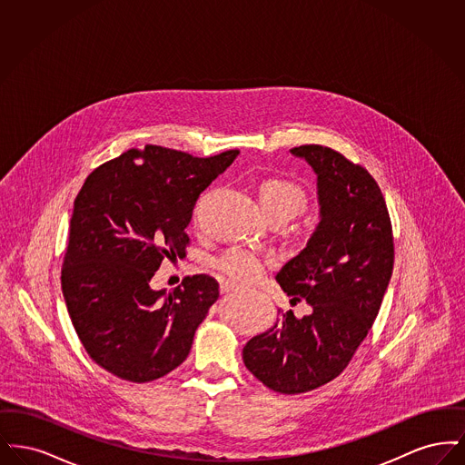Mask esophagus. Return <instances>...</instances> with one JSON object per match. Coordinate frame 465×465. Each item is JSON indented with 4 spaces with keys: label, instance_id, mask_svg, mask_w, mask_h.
<instances>
[{
    "label": "esophagus",
    "instance_id": "esophagus-1",
    "mask_svg": "<svg viewBox=\"0 0 465 465\" xmlns=\"http://www.w3.org/2000/svg\"><path fill=\"white\" fill-rule=\"evenodd\" d=\"M237 289H239V286L233 284V282H223L220 291H222V294H226V292H233V291H237Z\"/></svg>",
    "mask_w": 465,
    "mask_h": 465
}]
</instances>
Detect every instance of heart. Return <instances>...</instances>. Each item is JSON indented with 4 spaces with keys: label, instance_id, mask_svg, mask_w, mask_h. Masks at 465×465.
I'll use <instances>...</instances> for the list:
<instances>
[{
    "label": "heart",
    "instance_id": "b5f03b06",
    "mask_svg": "<svg viewBox=\"0 0 465 465\" xmlns=\"http://www.w3.org/2000/svg\"><path fill=\"white\" fill-rule=\"evenodd\" d=\"M258 200L266 218H282L288 222L307 207L309 197L305 190L291 179L268 177L258 186ZM268 265L270 258L243 245L228 249L216 262L224 275L245 284L258 281Z\"/></svg>",
    "mask_w": 465,
    "mask_h": 465
}]
</instances>
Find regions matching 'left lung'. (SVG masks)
Listing matches in <instances>:
<instances>
[{
	"mask_svg": "<svg viewBox=\"0 0 465 465\" xmlns=\"http://www.w3.org/2000/svg\"><path fill=\"white\" fill-rule=\"evenodd\" d=\"M291 153L317 174L321 222L275 279L310 313L286 312L245 343L242 359L268 389L302 394L340 375L368 336L392 275L394 237L381 190L362 165L321 144Z\"/></svg>",
	"mask_w": 465,
	"mask_h": 465,
	"instance_id": "1",
	"label": "left lung"
}]
</instances>
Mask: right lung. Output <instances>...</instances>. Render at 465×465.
I'll return each mask as SVG.
<instances>
[{"label":"right lung","mask_w":465,"mask_h":465,"mask_svg":"<svg viewBox=\"0 0 465 465\" xmlns=\"http://www.w3.org/2000/svg\"><path fill=\"white\" fill-rule=\"evenodd\" d=\"M239 155L199 158L146 144L99 165L74 199L63 294L87 354L135 383L171 373L188 357L220 284L209 275L150 288L160 263L186 256L200 193Z\"/></svg>","instance_id":"1"}]
</instances>
